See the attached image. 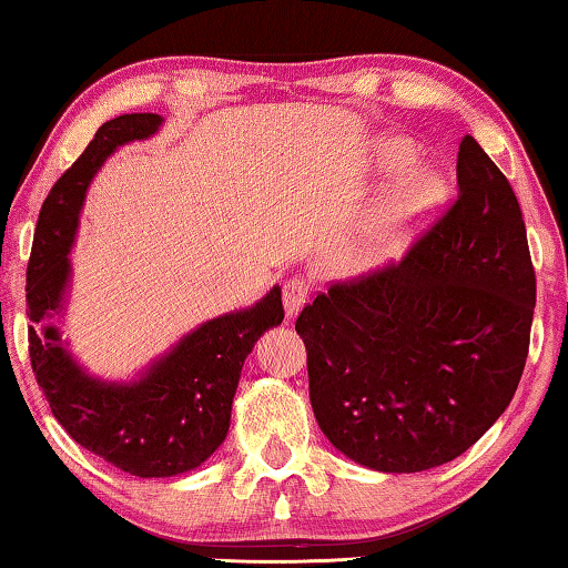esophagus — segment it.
<instances>
[{
    "mask_svg": "<svg viewBox=\"0 0 568 568\" xmlns=\"http://www.w3.org/2000/svg\"><path fill=\"white\" fill-rule=\"evenodd\" d=\"M308 293H311V283L306 277H291L283 285V303H285V314L287 316H295L298 311L303 308V303L308 301Z\"/></svg>",
    "mask_w": 568,
    "mask_h": 568,
    "instance_id": "esophagus-1",
    "label": "esophagus"
}]
</instances>
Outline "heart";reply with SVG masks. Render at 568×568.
<instances>
[{
    "mask_svg": "<svg viewBox=\"0 0 568 568\" xmlns=\"http://www.w3.org/2000/svg\"><path fill=\"white\" fill-rule=\"evenodd\" d=\"M388 159L406 162L409 156L404 149H390ZM443 197L445 187L435 174L414 172L409 178L398 180L386 201L381 203L378 213L373 215V221L367 223L365 234L347 252V267L371 270L402 252L414 229L440 207Z\"/></svg>",
    "mask_w": 568,
    "mask_h": 568,
    "instance_id": "b5f03b06",
    "label": "heart"
}]
</instances>
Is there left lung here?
Here are the masks:
<instances>
[{
    "instance_id": "1",
    "label": "left lung",
    "mask_w": 568,
    "mask_h": 568,
    "mask_svg": "<svg viewBox=\"0 0 568 568\" xmlns=\"http://www.w3.org/2000/svg\"><path fill=\"white\" fill-rule=\"evenodd\" d=\"M455 174L458 197L402 260L332 283L295 318L318 427L383 474L466 453L513 402L530 349L520 203L474 135Z\"/></svg>"
}]
</instances>
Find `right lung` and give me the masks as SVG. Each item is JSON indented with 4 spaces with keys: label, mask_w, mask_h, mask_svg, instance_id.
Listing matches in <instances>:
<instances>
[{
    "label": "right lung",
    "mask_w": 568,
    "mask_h": 568,
    "mask_svg": "<svg viewBox=\"0 0 568 568\" xmlns=\"http://www.w3.org/2000/svg\"><path fill=\"white\" fill-rule=\"evenodd\" d=\"M162 115L131 113L102 123L84 154L61 174L38 215L28 262L30 365L53 417L87 450L141 478L185 474L226 440L231 404L260 334L283 322L281 287L252 308L213 318L187 334L141 381L115 386L87 375L43 326L61 308L69 250L84 193L100 164L128 141L149 139Z\"/></svg>",
    "instance_id": "right-lung-1"
}]
</instances>
